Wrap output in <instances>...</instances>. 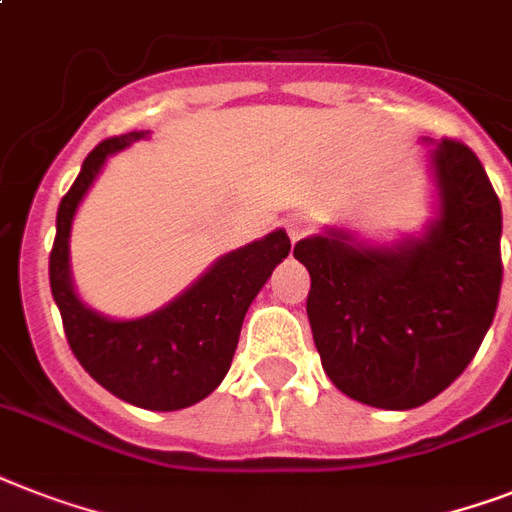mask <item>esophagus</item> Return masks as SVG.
Masks as SVG:
<instances>
[{
    "mask_svg": "<svg viewBox=\"0 0 512 512\" xmlns=\"http://www.w3.org/2000/svg\"><path fill=\"white\" fill-rule=\"evenodd\" d=\"M284 228H286V234H289V239L297 242V239H302V236H307L310 231H313V220L307 218L305 213H294L284 220Z\"/></svg>",
    "mask_w": 512,
    "mask_h": 512,
    "instance_id": "obj_1",
    "label": "esophagus"
}]
</instances>
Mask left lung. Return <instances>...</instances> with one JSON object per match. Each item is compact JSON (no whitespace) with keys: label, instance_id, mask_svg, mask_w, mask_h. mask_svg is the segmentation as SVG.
<instances>
[{"label":"left lung","instance_id":"8db88e82","mask_svg":"<svg viewBox=\"0 0 512 512\" xmlns=\"http://www.w3.org/2000/svg\"><path fill=\"white\" fill-rule=\"evenodd\" d=\"M442 218L426 239L363 249L347 236L294 247L310 270L307 318L339 392L384 410L434 400L468 368L492 326L502 286V207L468 144L434 149Z\"/></svg>","mask_w":512,"mask_h":512}]
</instances>
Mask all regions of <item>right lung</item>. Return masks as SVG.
<instances>
[{
    "label": "right lung",
    "instance_id": "right-lung-1",
    "mask_svg": "<svg viewBox=\"0 0 512 512\" xmlns=\"http://www.w3.org/2000/svg\"><path fill=\"white\" fill-rule=\"evenodd\" d=\"M144 134L110 136L83 160L81 173L57 207L49 252V286L62 328L83 371L120 400L144 410H181L205 400L226 378L244 315L265 281L292 249L284 231L220 257L189 292L141 321H107L78 302L68 273V236L78 202L107 155Z\"/></svg>",
    "mask_w": 512,
    "mask_h": 512
}]
</instances>
